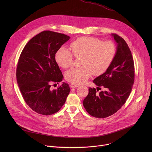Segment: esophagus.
Segmentation results:
<instances>
[{
	"label": "esophagus",
	"mask_w": 152,
	"mask_h": 152,
	"mask_svg": "<svg viewBox=\"0 0 152 152\" xmlns=\"http://www.w3.org/2000/svg\"><path fill=\"white\" fill-rule=\"evenodd\" d=\"M78 86H79V85H77V84H75V83H71L70 84V86L72 88H76V87H77Z\"/></svg>",
	"instance_id": "obj_1"
}]
</instances>
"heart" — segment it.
Returning <instances> with one entry per match:
<instances>
[{
	"label": "heart",
	"instance_id": "b5f03b06",
	"mask_svg": "<svg viewBox=\"0 0 152 152\" xmlns=\"http://www.w3.org/2000/svg\"><path fill=\"white\" fill-rule=\"evenodd\" d=\"M72 53L65 47L60 48L55 53V61L64 69L70 67L73 55L81 58V67L72 68L65 74L66 79L73 83L85 82L93 73L95 76L103 74L109 69L117 53L114 43L108 41L103 42L100 39L82 37L70 44Z\"/></svg>",
	"mask_w": 152,
	"mask_h": 152
}]
</instances>
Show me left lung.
Instances as JSON below:
<instances>
[{
  "mask_svg": "<svg viewBox=\"0 0 152 152\" xmlns=\"http://www.w3.org/2000/svg\"><path fill=\"white\" fill-rule=\"evenodd\" d=\"M111 35L117 45L115 57L107 71L93 80L97 89L89 88L83 101L87 113L99 118L111 116L120 109L131 94L135 79L131 50L123 38L116 34ZM101 88L104 91L97 94Z\"/></svg>",
  "mask_w": 152,
  "mask_h": 152,
  "instance_id": "8db88e82",
  "label": "left lung"
}]
</instances>
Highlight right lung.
Here are the masks:
<instances>
[{
  "label": "right lung",
  "mask_w": 152,
  "mask_h": 152,
  "mask_svg": "<svg viewBox=\"0 0 152 152\" xmlns=\"http://www.w3.org/2000/svg\"><path fill=\"white\" fill-rule=\"evenodd\" d=\"M70 38L63 34L44 31L31 39L20 54L17 82L26 103L38 114L50 115L57 113L70 91L69 84L65 82L56 90L50 88L52 83L62 80L55 53Z\"/></svg>",
  "instance_id": "1"
}]
</instances>
